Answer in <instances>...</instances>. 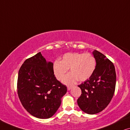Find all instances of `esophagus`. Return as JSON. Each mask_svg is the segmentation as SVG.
Segmentation results:
<instances>
[{
	"label": "esophagus",
	"mask_w": 130,
	"mask_h": 130,
	"mask_svg": "<svg viewBox=\"0 0 130 130\" xmlns=\"http://www.w3.org/2000/svg\"><path fill=\"white\" fill-rule=\"evenodd\" d=\"M71 88H72V87H71V86H68V87H67L68 90H70Z\"/></svg>",
	"instance_id": "34e87169"
}]
</instances>
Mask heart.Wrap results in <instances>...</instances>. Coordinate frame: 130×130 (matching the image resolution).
I'll list each match as a JSON object with an SVG mask.
<instances>
[{"label":"heart","mask_w":130,"mask_h":130,"mask_svg":"<svg viewBox=\"0 0 130 130\" xmlns=\"http://www.w3.org/2000/svg\"><path fill=\"white\" fill-rule=\"evenodd\" d=\"M96 67L95 58L90 53H67L53 64V71L56 79L61 81L69 68L71 73L68 74L62 83L72 85L79 79L84 81L89 79L94 73Z\"/></svg>","instance_id":"obj_1"}]
</instances>
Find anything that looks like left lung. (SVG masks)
Returning <instances> with one entry per match:
<instances>
[{"mask_svg": "<svg viewBox=\"0 0 130 130\" xmlns=\"http://www.w3.org/2000/svg\"><path fill=\"white\" fill-rule=\"evenodd\" d=\"M96 67L92 76L78 85L81 95L77 100L82 111L95 114L104 110L114 95L116 84L114 65L102 53L95 50Z\"/></svg>", "mask_w": 130, "mask_h": 130, "instance_id": "obj_1", "label": "left lung"}]
</instances>
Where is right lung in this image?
Masks as SVG:
<instances>
[{"instance_id": "right-lung-1", "label": "right lung", "mask_w": 130, "mask_h": 130, "mask_svg": "<svg viewBox=\"0 0 130 130\" xmlns=\"http://www.w3.org/2000/svg\"><path fill=\"white\" fill-rule=\"evenodd\" d=\"M17 91L23 107L32 116L46 119L54 116L67 88L56 79L53 63L41 53L28 58L20 68Z\"/></svg>"}]
</instances>
